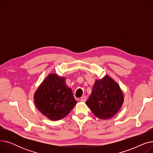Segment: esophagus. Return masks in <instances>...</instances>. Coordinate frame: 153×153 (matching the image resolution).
I'll list each match as a JSON object with an SVG mask.
<instances>
[{
	"label": "esophagus",
	"instance_id": "1",
	"mask_svg": "<svg viewBox=\"0 0 153 153\" xmlns=\"http://www.w3.org/2000/svg\"><path fill=\"white\" fill-rule=\"evenodd\" d=\"M86 100H87V98L85 96H83V97H82L81 98V99H80V100H81V102H85L86 101Z\"/></svg>",
	"mask_w": 153,
	"mask_h": 153
}]
</instances>
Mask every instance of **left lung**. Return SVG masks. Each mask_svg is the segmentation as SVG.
Here are the masks:
<instances>
[{"instance_id": "8db88e82", "label": "left lung", "mask_w": 153, "mask_h": 153, "mask_svg": "<svg viewBox=\"0 0 153 153\" xmlns=\"http://www.w3.org/2000/svg\"><path fill=\"white\" fill-rule=\"evenodd\" d=\"M123 93L118 85L108 76L96 81L92 94L85 103L99 118L113 117L123 102Z\"/></svg>"}]
</instances>
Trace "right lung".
Instances as JSON below:
<instances>
[{
	"instance_id": "add662e5",
	"label": "right lung",
	"mask_w": 153,
	"mask_h": 153,
	"mask_svg": "<svg viewBox=\"0 0 153 153\" xmlns=\"http://www.w3.org/2000/svg\"><path fill=\"white\" fill-rule=\"evenodd\" d=\"M34 100L38 110L53 121L65 117L77 103L71 89L66 84L65 78L53 74L39 87Z\"/></svg>"
}]
</instances>
